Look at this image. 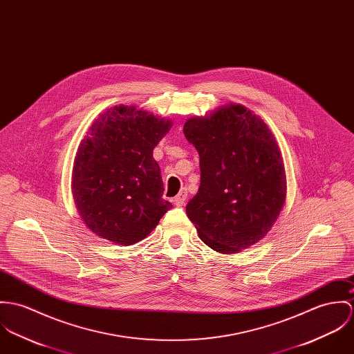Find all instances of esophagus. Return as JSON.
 <instances>
[{
	"mask_svg": "<svg viewBox=\"0 0 354 354\" xmlns=\"http://www.w3.org/2000/svg\"><path fill=\"white\" fill-rule=\"evenodd\" d=\"M186 198H187L186 193H180V194H178V196L172 199V202H174L175 206H182L186 202Z\"/></svg>",
	"mask_w": 354,
	"mask_h": 354,
	"instance_id": "34e87169",
	"label": "esophagus"
}]
</instances>
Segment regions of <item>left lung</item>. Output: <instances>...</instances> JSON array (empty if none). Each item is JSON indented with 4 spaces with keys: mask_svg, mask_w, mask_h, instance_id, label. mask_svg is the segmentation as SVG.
<instances>
[{
    "mask_svg": "<svg viewBox=\"0 0 354 354\" xmlns=\"http://www.w3.org/2000/svg\"><path fill=\"white\" fill-rule=\"evenodd\" d=\"M183 133L199 155L201 183L186 213L201 240L221 254L262 240L286 198L283 160L269 126L230 103L187 119Z\"/></svg>",
    "mask_w": 354,
    "mask_h": 354,
    "instance_id": "left-lung-1",
    "label": "left lung"
}]
</instances>
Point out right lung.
I'll return each mask as SVG.
<instances>
[{"label":"right lung","instance_id":"1","mask_svg":"<svg viewBox=\"0 0 354 354\" xmlns=\"http://www.w3.org/2000/svg\"><path fill=\"white\" fill-rule=\"evenodd\" d=\"M172 127L136 106L104 110L81 140L73 162L72 194L84 224L119 245L141 241L172 207L162 199L153 149Z\"/></svg>","mask_w":354,"mask_h":354}]
</instances>
